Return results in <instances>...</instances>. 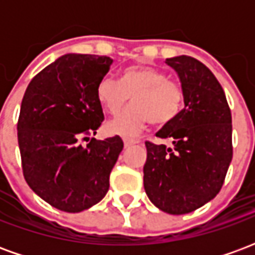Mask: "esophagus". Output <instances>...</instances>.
<instances>
[{
	"instance_id": "34e87169",
	"label": "esophagus",
	"mask_w": 255,
	"mask_h": 255,
	"mask_svg": "<svg viewBox=\"0 0 255 255\" xmlns=\"http://www.w3.org/2000/svg\"><path fill=\"white\" fill-rule=\"evenodd\" d=\"M124 147H129V146H132V144L139 143L138 139H131V138H124Z\"/></svg>"
}]
</instances>
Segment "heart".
<instances>
[{
  "instance_id": "b5f03b06",
  "label": "heart",
  "mask_w": 255,
  "mask_h": 255,
  "mask_svg": "<svg viewBox=\"0 0 255 255\" xmlns=\"http://www.w3.org/2000/svg\"><path fill=\"white\" fill-rule=\"evenodd\" d=\"M129 97L132 106L108 123L109 133L132 136L149 122L166 124L179 115L183 104L182 89L164 71L149 65L124 68L119 80L104 78L97 86V100L111 116L122 112Z\"/></svg>"
}]
</instances>
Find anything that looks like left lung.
<instances>
[{"instance_id":"obj_1","label":"left lung","mask_w":255,"mask_h":255,"mask_svg":"<svg viewBox=\"0 0 255 255\" xmlns=\"http://www.w3.org/2000/svg\"><path fill=\"white\" fill-rule=\"evenodd\" d=\"M165 63L180 79L184 109L155 133L172 147L146 142L143 186L162 212L186 214L223 187L232 160V117L224 90L206 65L190 56Z\"/></svg>"}]
</instances>
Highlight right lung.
<instances>
[{
  "instance_id": "obj_1",
  "label": "right lung",
  "mask_w": 255,
  "mask_h": 255,
  "mask_svg": "<svg viewBox=\"0 0 255 255\" xmlns=\"http://www.w3.org/2000/svg\"><path fill=\"white\" fill-rule=\"evenodd\" d=\"M113 60L64 54L43 68L21 101L17 140L23 175L36 195L53 208L78 213L109 190V175L123 150L120 136L97 140L104 120L97 86ZM88 140L87 146L80 139Z\"/></svg>"
}]
</instances>
